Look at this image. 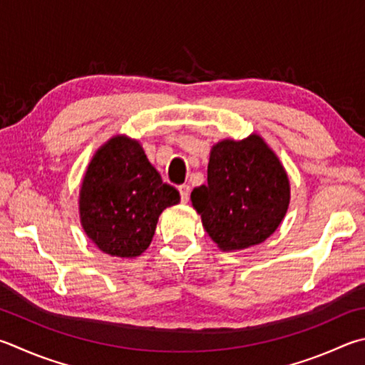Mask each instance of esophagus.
I'll list each match as a JSON object with an SVG mask.
<instances>
[{
	"mask_svg": "<svg viewBox=\"0 0 365 365\" xmlns=\"http://www.w3.org/2000/svg\"><path fill=\"white\" fill-rule=\"evenodd\" d=\"M178 193H180L182 202H188V200H190V187H188V185H182V187H178Z\"/></svg>",
	"mask_w": 365,
	"mask_h": 365,
	"instance_id": "obj_1",
	"label": "esophagus"
}]
</instances>
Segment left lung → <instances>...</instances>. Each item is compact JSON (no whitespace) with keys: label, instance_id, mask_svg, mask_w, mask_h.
Masks as SVG:
<instances>
[{"label":"left lung","instance_id":"left-lung-1","mask_svg":"<svg viewBox=\"0 0 365 365\" xmlns=\"http://www.w3.org/2000/svg\"><path fill=\"white\" fill-rule=\"evenodd\" d=\"M289 202L287 172L258 134L217 142L209 156L207 185L191 191L204 230L223 252L267 241L286 217Z\"/></svg>","mask_w":365,"mask_h":365}]
</instances>
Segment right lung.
I'll list each match as a JSON object with an SVG mask.
<instances>
[{"mask_svg": "<svg viewBox=\"0 0 365 365\" xmlns=\"http://www.w3.org/2000/svg\"><path fill=\"white\" fill-rule=\"evenodd\" d=\"M178 202V191L163 183L140 142L118 134L96 151L84 172L79 222L103 254L135 258L151 244L161 212Z\"/></svg>", "mask_w": 365, "mask_h": 365, "instance_id": "obj_1", "label": "right lung"}]
</instances>
